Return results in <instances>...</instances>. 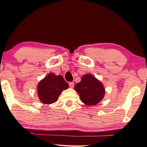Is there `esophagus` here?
Listing matches in <instances>:
<instances>
[{
	"label": "esophagus",
	"mask_w": 147,
	"mask_h": 147,
	"mask_svg": "<svg viewBox=\"0 0 147 147\" xmlns=\"http://www.w3.org/2000/svg\"><path fill=\"white\" fill-rule=\"evenodd\" d=\"M69 85V86L71 87V88H73L74 87V83L73 82H70Z\"/></svg>",
	"instance_id": "1"
}]
</instances>
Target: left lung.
Segmentation results:
<instances>
[{
    "mask_svg": "<svg viewBox=\"0 0 147 147\" xmlns=\"http://www.w3.org/2000/svg\"><path fill=\"white\" fill-rule=\"evenodd\" d=\"M74 89L78 93L81 101L88 106L98 104L104 98L105 93L102 82L91 74L83 75Z\"/></svg>",
    "mask_w": 147,
    "mask_h": 147,
    "instance_id": "1",
    "label": "left lung"
}]
</instances>
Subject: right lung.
Here are the masks:
<instances>
[{
  "instance_id": "right-lung-1",
  "label": "right lung",
  "mask_w": 147,
  "mask_h": 147,
  "mask_svg": "<svg viewBox=\"0 0 147 147\" xmlns=\"http://www.w3.org/2000/svg\"><path fill=\"white\" fill-rule=\"evenodd\" d=\"M69 88L61 75L49 73L37 85V94L40 101L44 104H52L57 100L59 95Z\"/></svg>"
}]
</instances>
